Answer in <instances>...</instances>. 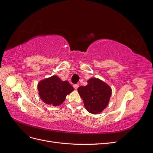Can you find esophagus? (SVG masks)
I'll return each instance as SVG.
<instances>
[{"label": "esophagus", "instance_id": "1", "mask_svg": "<svg viewBox=\"0 0 153 153\" xmlns=\"http://www.w3.org/2000/svg\"><path fill=\"white\" fill-rule=\"evenodd\" d=\"M78 86H79V85H78V84H74L73 85V87L75 88V89H77L78 88Z\"/></svg>", "mask_w": 153, "mask_h": 153}]
</instances>
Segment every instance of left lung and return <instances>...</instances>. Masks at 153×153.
<instances>
[{"instance_id": "8db88e82", "label": "left lung", "mask_w": 153, "mask_h": 153, "mask_svg": "<svg viewBox=\"0 0 153 153\" xmlns=\"http://www.w3.org/2000/svg\"><path fill=\"white\" fill-rule=\"evenodd\" d=\"M78 92L84 101L85 109L89 113L97 114L108 105L112 89L99 78H91L87 80V85L78 88Z\"/></svg>"}]
</instances>
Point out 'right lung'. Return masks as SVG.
<instances>
[{
	"mask_svg": "<svg viewBox=\"0 0 153 153\" xmlns=\"http://www.w3.org/2000/svg\"><path fill=\"white\" fill-rule=\"evenodd\" d=\"M39 96L44 103L54 106L61 105L74 88L68 81H62L56 75L41 80L38 85Z\"/></svg>",
	"mask_w": 153,
	"mask_h": 153,
	"instance_id": "1",
	"label": "right lung"
}]
</instances>
